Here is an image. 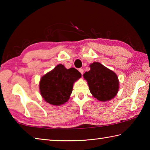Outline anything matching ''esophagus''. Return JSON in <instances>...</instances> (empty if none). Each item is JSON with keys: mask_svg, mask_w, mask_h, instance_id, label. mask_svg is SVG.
Returning <instances> with one entry per match:
<instances>
[{"mask_svg": "<svg viewBox=\"0 0 150 150\" xmlns=\"http://www.w3.org/2000/svg\"><path fill=\"white\" fill-rule=\"evenodd\" d=\"M79 72H80L81 74H82V75H83V73H84V69H82V68H80V69H79Z\"/></svg>", "mask_w": 150, "mask_h": 150, "instance_id": "1", "label": "esophagus"}]
</instances>
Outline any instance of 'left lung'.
<instances>
[{"mask_svg":"<svg viewBox=\"0 0 150 150\" xmlns=\"http://www.w3.org/2000/svg\"><path fill=\"white\" fill-rule=\"evenodd\" d=\"M90 66V70L83 76L93 96L100 101L110 100L115 97L119 86L115 73L99 62H93Z\"/></svg>","mask_w":150,"mask_h":150,"instance_id":"obj_1","label":"left lung"}]
</instances>
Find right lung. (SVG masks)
<instances>
[{
  "mask_svg": "<svg viewBox=\"0 0 150 150\" xmlns=\"http://www.w3.org/2000/svg\"><path fill=\"white\" fill-rule=\"evenodd\" d=\"M81 77V73L75 68L66 69L62 64L57 65L41 78L40 94L49 104L55 106L64 104L71 94L73 83Z\"/></svg>",
  "mask_w": 150,
  "mask_h": 150,
  "instance_id": "right-lung-1",
  "label": "right lung"
}]
</instances>
